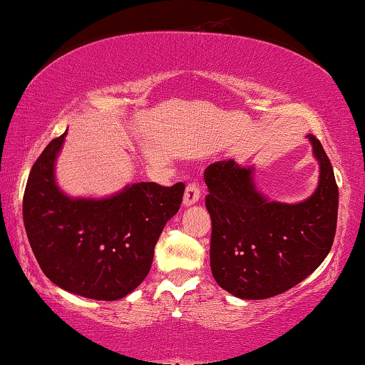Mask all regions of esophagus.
I'll return each instance as SVG.
<instances>
[{
	"mask_svg": "<svg viewBox=\"0 0 365 365\" xmlns=\"http://www.w3.org/2000/svg\"><path fill=\"white\" fill-rule=\"evenodd\" d=\"M200 195H201L200 187H197L196 183H188L183 193V206L188 207V206L196 205V202L200 201Z\"/></svg>",
	"mask_w": 365,
	"mask_h": 365,
	"instance_id": "1",
	"label": "esophagus"
}]
</instances>
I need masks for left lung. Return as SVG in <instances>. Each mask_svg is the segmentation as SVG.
I'll list each match as a JSON object with an SVG mask.
<instances>
[{
  "mask_svg": "<svg viewBox=\"0 0 365 365\" xmlns=\"http://www.w3.org/2000/svg\"><path fill=\"white\" fill-rule=\"evenodd\" d=\"M319 163V183L304 201H272L257 190L255 168L233 159L205 170L211 214V270L237 298L285 293L316 270L330 252L338 217V187L320 141L307 135Z\"/></svg>",
  "mask_w": 365,
  "mask_h": 365,
  "instance_id": "8db88e82",
  "label": "left lung"
}]
</instances>
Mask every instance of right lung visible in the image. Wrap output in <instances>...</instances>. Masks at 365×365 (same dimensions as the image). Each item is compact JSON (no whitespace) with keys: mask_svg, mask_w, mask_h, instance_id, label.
Segmentation results:
<instances>
[{"mask_svg":"<svg viewBox=\"0 0 365 365\" xmlns=\"http://www.w3.org/2000/svg\"><path fill=\"white\" fill-rule=\"evenodd\" d=\"M66 135L54 138L30 170L22 206L29 243L54 285L88 299H120L150 272L154 246L180 209L185 185L140 182L106 197L66 195L56 182Z\"/></svg>","mask_w":365,"mask_h":365,"instance_id":"1","label":"right lung"}]
</instances>
